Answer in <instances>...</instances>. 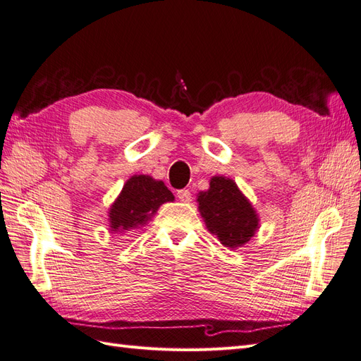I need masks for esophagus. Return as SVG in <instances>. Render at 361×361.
<instances>
[{"mask_svg": "<svg viewBox=\"0 0 361 361\" xmlns=\"http://www.w3.org/2000/svg\"><path fill=\"white\" fill-rule=\"evenodd\" d=\"M178 199L183 203L191 202V191L190 190H179L178 191Z\"/></svg>", "mask_w": 361, "mask_h": 361, "instance_id": "obj_1", "label": "esophagus"}]
</instances>
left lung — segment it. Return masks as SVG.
Masks as SVG:
<instances>
[{
    "instance_id": "left-lung-1",
    "label": "left lung",
    "mask_w": 361,
    "mask_h": 361,
    "mask_svg": "<svg viewBox=\"0 0 361 361\" xmlns=\"http://www.w3.org/2000/svg\"><path fill=\"white\" fill-rule=\"evenodd\" d=\"M199 209L209 232L226 247L243 245L255 235L257 216L232 179L215 176L209 190L197 195Z\"/></svg>"
}]
</instances>
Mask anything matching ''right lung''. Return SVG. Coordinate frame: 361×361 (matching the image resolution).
<instances>
[{"label":"right lung","mask_w":361,"mask_h":361,"mask_svg":"<svg viewBox=\"0 0 361 361\" xmlns=\"http://www.w3.org/2000/svg\"><path fill=\"white\" fill-rule=\"evenodd\" d=\"M173 200L174 195L164 182L145 174L133 176L110 209L111 231H128L143 226L162 203Z\"/></svg>","instance_id":"1"}]
</instances>
